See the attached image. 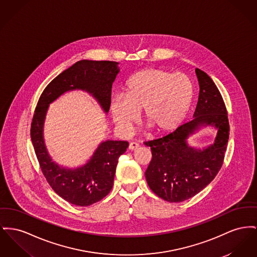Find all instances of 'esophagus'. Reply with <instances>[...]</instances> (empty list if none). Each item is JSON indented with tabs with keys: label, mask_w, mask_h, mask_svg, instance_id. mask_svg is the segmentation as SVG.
<instances>
[{
	"label": "esophagus",
	"mask_w": 257,
	"mask_h": 257,
	"mask_svg": "<svg viewBox=\"0 0 257 257\" xmlns=\"http://www.w3.org/2000/svg\"><path fill=\"white\" fill-rule=\"evenodd\" d=\"M139 147H140L139 144L133 142V143H130V145H129V150H130V151H135Z\"/></svg>",
	"instance_id": "34e87169"
}]
</instances>
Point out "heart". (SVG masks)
Instances as JSON below:
<instances>
[{"instance_id": "obj_1", "label": "heart", "mask_w": 257, "mask_h": 257, "mask_svg": "<svg viewBox=\"0 0 257 257\" xmlns=\"http://www.w3.org/2000/svg\"><path fill=\"white\" fill-rule=\"evenodd\" d=\"M192 98L193 84L186 75L151 68L128 79L125 96H113L109 111L123 133L132 131L142 110L146 122L157 133H169L184 120Z\"/></svg>"}]
</instances>
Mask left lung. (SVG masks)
Returning a JSON list of instances; mask_svg holds the SVG:
<instances>
[{"label": "left lung", "mask_w": 257, "mask_h": 257, "mask_svg": "<svg viewBox=\"0 0 257 257\" xmlns=\"http://www.w3.org/2000/svg\"><path fill=\"white\" fill-rule=\"evenodd\" d=\"M199 97L192 120L167 136L146 142L152 159L146 171L151 190L163 200L180 203L195 196L211 182L222 166L229 139V122L221 94L210 76L195 70ZM217 129L212 145L203 149L189 146L188 138L202 126Z\"/></svg>", "instance_id": "obj_1"}]
</instances>
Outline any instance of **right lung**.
Segmentation results:
<instances>
[{"mask_svg": "<svg viewBox=\"0 0 257 257\" xmlns=\"http://www.w3.org/2000/svg\"><path fill=\"white\" fill-rule=\"evenodd\" d=\"M120 72L117 62L80 60L56 76L43 92L31 125V139L43 174L52 189L67 202L87 207L106 197L112 188L119 156L129 146L125 141H103L82 166L67 168L52 161L44 139L49 105L68 91L87 92L108 112L111 87Z\"/></svg>", "mask_w": 257, "mask_h": 257, "instance_id": "obj_1", "label": "right lung"}]
</instances>
